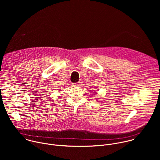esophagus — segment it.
Listing matches in <instances>:
<instances>
[{
  "label": "esophagus",
  "mask_w": 160,
  "mask_h": 160,
  "mask_svg": "<svg viewBox=\"0 0 160 160\" xmlns=\"http://www.w3.org/2000/svg\"><path fill=\"white\" fill-rule=\"evenodd\" d=\"M73 85L75 86V87H78V86L80 85V83H73Z\"/></svg>",
  "instance_id": "1"
}]
</instances>
